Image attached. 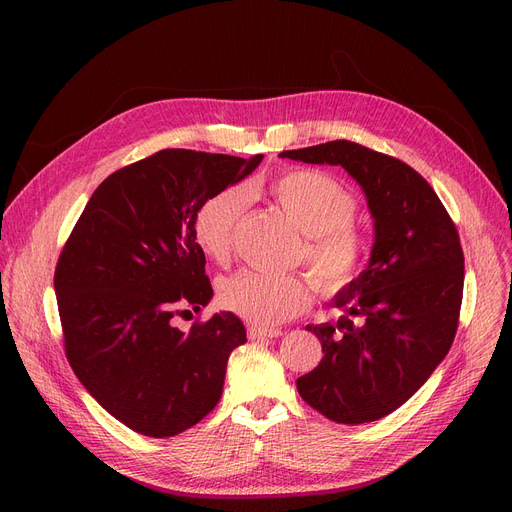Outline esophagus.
Masks as SVG:
<instances>
[{"label": "esophagus", "mask_w": 512, "mask_h": 512, "mask_svg": "<svg viewBox=\"0 0 512 512\" xmlns=\"http://www.w3.org/2000/svg\"><path fill=\"white\" fill-rule=\"evenodd\" d=\"M251 340H263V338H278L282 336L280 328H261V326H249L247 330Z\"/></svg>", "instance_id": "34e87169"}]
</instances>
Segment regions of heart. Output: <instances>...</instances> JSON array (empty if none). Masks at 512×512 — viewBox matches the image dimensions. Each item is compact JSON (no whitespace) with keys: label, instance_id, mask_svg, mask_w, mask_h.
I'll use <instances>...</instances> for the list:
<instances>
[{"label":"heart","instance_id":"1","mask_svg":"<svg viewBox=\"0 0 512 512\" xmlns=\"http://www.w3.org/2000/svg\"><path fill=\"white\" fill-rule=\"evenodd\" d=\"M265 193L303 232L297 257L309 265L321 294L334 297L353 288L365 272L369 240L355 224L359 203L351 188L324 170L292 168L267 182ZM245 211L247 193L240 186H226L201 201L193 215V238L207 259L228 263ZM313 292V280L305 274L245 270L226 278L218 297L224 309L255 326H274L307 309Z\"/></svg>","mask_w":512,"mask_h":512}]
</instances>
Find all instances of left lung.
Wrapping results in <instances>:
<instances>
[{
	"instance_id": "left-lung-1",
	"label": "left lung",
	"mask_w": 512,
	"mask_h": 512,
	"mask_svg": "<svg viewBox=\"0 0 512 512\" xmlns=\"http://www.w3.org/2000/svg\"><path fill=\"white\" fill-rule=\"evenodd\" d=\"M280 155L342 166L363 186L375 220L369 267L336 297L346 315L336 326H307L324 359L297 380L299 394L336 423L382 419L450 351L465 282L459 230L429 182L392 155L344 139Z\"/></svg>"
}]
</instances>
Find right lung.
<instances>
[{
  "label": "right lung",
  "instance_id": "right-lung-1",
  "mask_svg": "<svg viewBox=\"0 0 512 512\" xmlns=\"http://www.w3.org/2000/svg\"><path fill=\"white\" fill-rule=\"evenodd\" d=\"M261 159L161 149L107 176L66 240L53 286L68 363L132 432L176 436L218 405L245 326L230 311L188 332L172 319L213 294L193 238L197 207Z\"/></svg>",
  "mask_w": 512,
  "mask_h": 512
}]
</instances>
